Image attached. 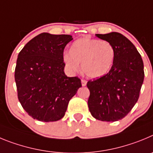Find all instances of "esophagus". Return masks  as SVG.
Wrapping results in <instances>:
<instances>
[{"mask_svg":"<svg viewBox=\"0 0 153 153\" xmlns=\"http://www.w3.org/2000/svg\"><path fill=\"white\" fill-rule=\"evenodd\" d=\"M82 86H85V85H87V81H86V80L82 79Z\"/></svg>","mask_w":153,"mask_h":153,"instance_id":"1","label":"esophagus"}]
</instances>
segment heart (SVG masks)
<instances>
[{"instance_id": "1", "label": "heart", "mask_w": 153, "mask_h": 153, "mask_svg": "<svg viewBox=\"0 0 153 153\" xmlns=\"http://www.w3.org/2000/svg\"><path fill=\"white\" fill-rule=\"evenodd\" d=\"M115 58V49L108 41L82 38L71 45L70 52H65L62 59L71 72L78 71L80 64L84 73L91 78L104 76L110 71Z\"/></svg>"}]
</instances>
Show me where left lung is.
<instances>
[{"label": "left lung", "mask_w": 153, "mask_h": 153, "mask_svg": "<svg viewBox=\"0 0 153 153\" xmlns=\"http://www.w3.org/2000/svg\"><path fill=\"white\" fill-rule=\"evenodd\" d=\"M95 35L112 44L115 58L108 73L87 83L90 91L88 105L95 119L117 121L125 117L138 100L144 80L143 62L137 48L122 34Z\"/></svg>", "instance_id": "left-lung-1"}]
</instances>
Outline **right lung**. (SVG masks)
Masks as SVG:
<instances>
[{"label":"right lung","instance_id":"add662e5","mask_svg":"<svg viewBox=\"0 0 153 153\" xmlns=\"http://www.w3.org/2000/svg\"><path fill=\"white\" fill-rule=\"evenodd\" d=\"M70 35L42 33L29 41L18 55L15 68L17 96L33 119L53 122L62 119L69 100L82 87L78 77H67L62 59Z\"/></svg>","mask_w":153,"mask_h":153}]
</instances>
